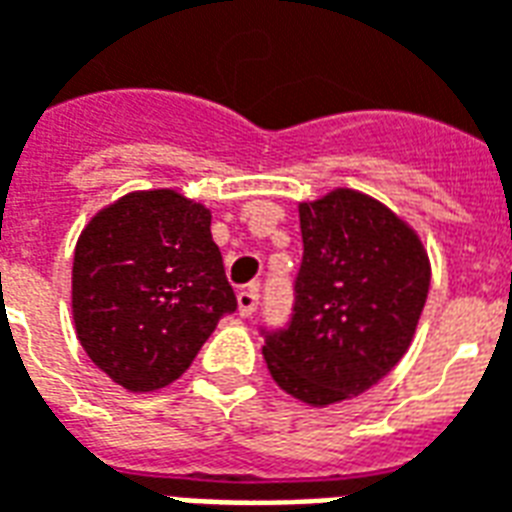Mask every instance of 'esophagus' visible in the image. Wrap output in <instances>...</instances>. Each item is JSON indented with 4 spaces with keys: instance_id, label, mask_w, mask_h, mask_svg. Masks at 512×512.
I'll use <instances>...</instances> for the list:
<instances>
[{
    "instance_id": "1",
    "label": "esophagus",
    "mask_w": 512,
    "mask_h": 512,
    "mask_svg": "<svg viewBox=\"0 0 512 512\" xmlns=\"http://www.w3.org/2000/svg\"><path fill=\"white\" fill-rule=\"evenodd\" d=\"M257 304H260V290H257V285L246 287V290H241V293H238V312H241V317L255 314Z\"/></svg>"
}]
</instances>
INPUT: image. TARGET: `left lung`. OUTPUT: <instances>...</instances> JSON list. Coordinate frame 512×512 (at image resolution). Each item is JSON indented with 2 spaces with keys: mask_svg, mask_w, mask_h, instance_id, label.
<instances>
[{
  "mask_svg": "<svg viewBox=\"0 0 512 512\" xmlns=\"http://www.w3.org/2000/svg\"><path fill=\"white\" fill-rule=\"evenodd\" d=\"M304 257L285 325H260L268 372L323 407L361 396L407 352L429 295V257L393 211L352 189L301 203Z\"/></svg>",
  "mask_w": 512,
  "mask_h": 512,
  "instance_id": "obj_1",
  "label": "left lung"
}]
</instances>
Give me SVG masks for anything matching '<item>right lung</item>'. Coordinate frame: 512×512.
Returning a JSON list of instances; mask_svg holds the SVG:
<instances>
[{
	"label": "right lung",
	"instance_id": "right-lung-1",
	"mask_svg": "<svg viewBox=\"0 0 512 512\" xmlns=\"http://www.w3.org/2000/svg\"><path fill=\"white\" fill-rule=\"evenodd\" d=\"M236 309L208 208L173 189L124 195L78 238L75 333L94 366L127 391L179 380Z\"/></svg>",
	"mask_w": 512,
	"mask_h": 512
}]
</instances>
